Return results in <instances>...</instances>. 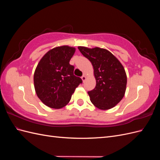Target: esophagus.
Returning <instances> with one entry per match:
<instances>
[{"instance_id":"obj_1","label":"esophagus","mask_w":160,"mask_h":160,"mask_svg":"<svg viewBox=\"0 0 160 160\" xmlns=\"http://www.w3.org/2000/svg\"><path fill=\"white\" fill-rule=\"evenodd\" d=\"M81 79H82V80H83V81H85V80L86 79V76H85V75H83V76H82V77H81Z\"/></svg>"}]
</instances>
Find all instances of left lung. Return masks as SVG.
Here are the masks:
<instances>
[{"label": "left lung", "instance_id": "8db88e82", "mask_svg": "<svg viewBox=\"0 0 160 160\" xmlns=\"http://www.w3.org/2000/svg\"><path fill=\"white\" fill-rule=\"evenodd\" d=\"M78 49L93 67L96 86L88 91L91 103L103 110L115 107L123 99L126 89L127 76L123 65L106 49L85 47Z\"/></svg>", "mask_w": 160, "mask_h": 160}]
</instances>
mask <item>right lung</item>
Masks as SVG:
<instances>
[{
	"mask_svg": "<svg viewBox=\"0 0 160 160\" xmlns=\"http://www.w3.org/2000/svg\"><path fill=\"white\" fill-rule=\"evenodd\" d=\"M75 51V48L69 46L55 47L38 62L34 74V85L38 98L48 107L63 108L83 82L74 75V66L69 64Z\"/></svg>",
	"mask_w": 160,
	"mask_h": 160,
	"instance_id": "right-lung-1",
	"label": "right lung"
}]
</instances>
